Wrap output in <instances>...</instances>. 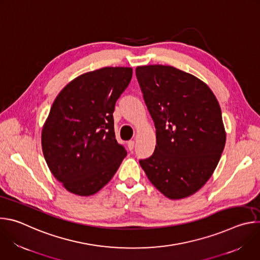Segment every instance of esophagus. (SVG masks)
<instances>
[{"label":"esophagus","mask_w":260,"mask_h":260,"mask_svg":"<svg viewBox=\"0 0 260 260\" xmlns=\"http://www.w3.org/2000/svg\"><path fill=\"white\" fill-rule=\"evenodd\" d=\"M127 148H128L129 151H133L134 148H135V141H133V140L128 141L127 142Z\"/></svg>","instance_id":"1"}]
</instances>
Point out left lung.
Masks as SVG:
<instances>
[{
    "label": "left lung",
    "instance_id": "left-lung-1",
    "mask_svg": "<svg viewBox=\"0 0 260 260\" xmlns=\"http://www.w3.org/2000/svg\"><path fill=\"white\" fill-rule=\"evenodd\" d=\"M136 75L156 128L153 154L141 159L167 198H187L215 171L226 135L219 103L206 83L171 66H143Z\"/></svg>",
    "mask_w": 260,
    "mask_h": 260
}]
</instances>
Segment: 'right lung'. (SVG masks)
Segmentation results:
<instances>
[{
    "label": "right lung",
    "mask_w": 260,
    "mask_h": 260,
    "mask_svg": "<svg viewBox=\"0 0 260 260\" xmlns=\"http://www.w3.org/2000/svg\"><path fill=\"white\" fill-rule=\"evenodd\" d=\"M132 76L133 69L123 67L88 72L54 100L42 129V150L52 175L68 191L94 194L126 156L115 138L113 112Z\"/></svg>",
    "instance_id": "right-lung-1"
}]
</instances>
